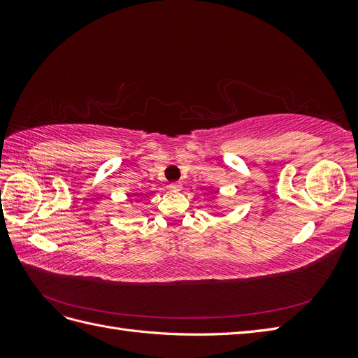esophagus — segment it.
Wrapping results in <instances>:
<instances>
[{
    "label": "esophagus",
    "mask_w": 358,
    "mask_h": 358,
    "mask_svg": "<svg viewBox=\"0 0 358 358\" xmlns=\"http://www.w3.org/2000/svg\"><path fill=\"white\" fill-rule=\"evenodd\" d=\"M170 188L173 191H180L182 189V183L180 182H173V183H170Z\"/></svg>",
    "instance_id": "34e87169"
}]
</instances>
